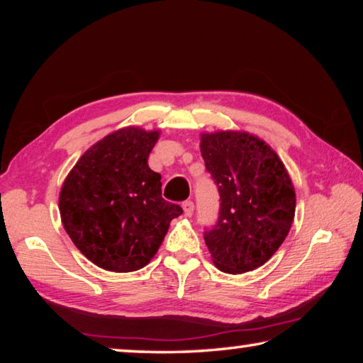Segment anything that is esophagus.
I'll return each mask as SVG.
<instances>
[{"instance_id":"esophagus-1","label":"esophagus","mask_w":363,"mask_h":363,"mask_svg":"<svg viewBox=\"0 0 363 363\" xmlns=\"http://www.w3.org/2000/svg\"><path fill=\"white\" fill-rule=\"evenodd\" d=\"M182 208H184V214H186L187 218H189V216H192V213H194V201H192V200L184 201V203H182Z\"/></svg>"}]
</instances>
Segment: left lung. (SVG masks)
Here are the masks:
<instances>
[{"instance_id": "1", "label": "left lung", "mask_w": 363, "mask_h": 363, "mask_svg": "<svg viewBox=\"0 0 363 363\" xmlns=\"http://www.w3.org/2000/svg\"><path fill=\"white\" fill-rule=\"evenodd\" d=\"M200 150L220 195L218 224L205 233L214 266L225 274L261 267L284 243L296 210L284 162L245 131L201 133Z\"/></svg>"}]
</instances>
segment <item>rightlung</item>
<instances>
[{"label":"right lung","instance_id":"right-lung-1","mask_svg":"<svg viewBox=\"0 0 363 363\" xmlns=\"http://www.w3.org/2000/svg\"><path fill=\"white\" fill-rule=\"evenodd\" d=\"M158 130L126 126L91 145L67 174L59 211L72 242L97 267L133 272L150 262L182 208L163 200L149 168Z\"/></svg>","mask_w":363,"mask_h":363}]
</instances>
